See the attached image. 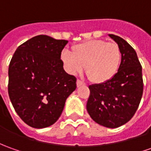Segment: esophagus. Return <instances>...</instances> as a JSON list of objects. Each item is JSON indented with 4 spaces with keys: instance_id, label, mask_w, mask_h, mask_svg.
<instances>
[{
    "instance_id": "obj_1",
    "label": "esophagus",
    "mask_w": 151,
    "mask_h": 151,
    "mask_svg": "<svg viewBox=\"0 0 151 151\" xmlns=\"http://www.w3.org/2000/svg\"><path fill=\"white\" fill-rule=\"evenodd\" d=\"M83 84H84L83 83L82 81H80L79 79L77 80V87H78V88H79V87H81V86H83Z\"/></svg>"
}]
</instances>
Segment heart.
Segmentation results:
<instances>
[{
  "label": "heart",
  "mask_w": 151,
  "mask_h": 151,
  "mask_svg": "<svg viewBox=\"0 0 151 151\" xmlns=\"http://www.w3.org/2000/svg\"><path fill=\"white\" fill-rule=\"evenodd\" d=\"M71 53L63 51L61 60L70 74L86 69V74L94 83H103L117 73L122 61V51L114 43L93 40L73 46Z\"/></svg>",
  "instance_id": "obj_1"
}]
</instances>
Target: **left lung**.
Instances as JSON below:
<instances>
[{
    "mask_svg": "<svg viewBox=\"0 0 151 151\" xmlns=\"http://www.w3.org/2000/svg\"><path fill=\"white\" fill-rule=\"evenodd\" d=\"M122 51L117 73L103 83L89 86L87 111L97 124L116 128L128 122L136 113L143 93L142 68L135 50L122 38L108 35Z\"/></svg>",
    "mask_w": 151,
    "mask_h": 151,
    "instance_id": "1",
    "label": "left lung"
}]
</instances>
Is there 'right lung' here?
Wrapping results in <instances>:
<instances>
[{"label":"right lung","mask_w":151,"mask_h":151,"mask_svg":"<svg viewBox=\"0 0 151 151\" xmlns=\"http://www.w3.org/2000/svg\"><path fill=\"white\" fill-rule=\"evenodd\" d=\"M68 40L37 35L19 45L9 65L8 93L16 113L29 127L56 122L77 88L76 78L63 69L61 52Z\"/></svg>","instance_id":"obj_1"}]
</instances>
